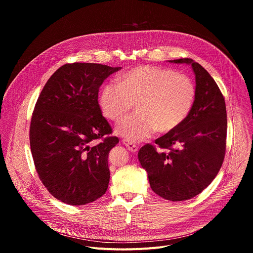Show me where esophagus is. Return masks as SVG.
Wrapping results in <instances>:
<instances>
[{
  "label": "esophagus",
  "instance_id": "esophagus-1",
  "mask_svg": "<svg viewBox=\"0 0 253 253\" xmlns=\"http://www.w3.org/2000/svg\"><path fill=\"white\" fill-rule=\"evenodd\" d=\"M123 144L124 145L126 146V148L130 151V152H137L138 151V146L137 145H135L134 143H132V142H130V141H128V140H123Z\"/></svg>",
  "mask_w": 253,
  "mask_h": 253
}]
</instances>
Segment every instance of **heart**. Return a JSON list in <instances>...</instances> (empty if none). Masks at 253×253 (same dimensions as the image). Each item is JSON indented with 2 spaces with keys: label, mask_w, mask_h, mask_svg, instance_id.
<instances>
[{
  "label": "heart",
  "mask_w": 253,
  "mask_h": 253,
  "mask_svg": "<svg viewBox=\"0 0 253 253\" xmlns=\"http://www.w3.org/2000/svg\"><path fill=\"white\" fill-rule=\"evenodd\" d=\"M196 91L193 82L172 69L136 67L106 83L99 96L104 116L118 121L136 103V114L123 119L116 133L132 143L150 138L157 130L167 133L181 125L192 110Z\"/></svg>",
  "instance_id": "1"
}]
</instances>
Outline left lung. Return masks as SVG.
<instances>
[{"instance_id": "8db88e82", "label": "left lung", "mask_w": 253, "mask_h": 253, "mask_svg": "<svg viewBox=\"0 0 253 253\" xmlns=\"http://www.w3.org/2000/svg\"><path fill=\"white\" fill-rule=\"evenodd\" d=\"M191 65L195 75V101L185 121L138 152L151 189L170 201L191 199L201 193L219 172L226 148L227 115L222 93L208 72L192 59L170 60Z\"/></svg>"}]
</instances>
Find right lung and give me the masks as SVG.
I'll use <instances>...</instances> for the list:
<instances>
[{
  "label": "right lung",
  "mask_w": 253,
  "mask_h": 253,
  "mask_svg": "<svg viewBox=\"0 0 253 253\" xmlns=\"http://www.w3.org/2000/svg\"><path fill=\"white\" fill-rule=\"evenodd\" d=\"M119 70L94 63L66 64L50 77L36 103L30 126L35 167L47 190L64 203L93 202L108 188V155L119 140L104 137L112 129L102 116L98 92Z\"/></svg>",
  "instance_id": "right-lung-1"
}]
</instances>
